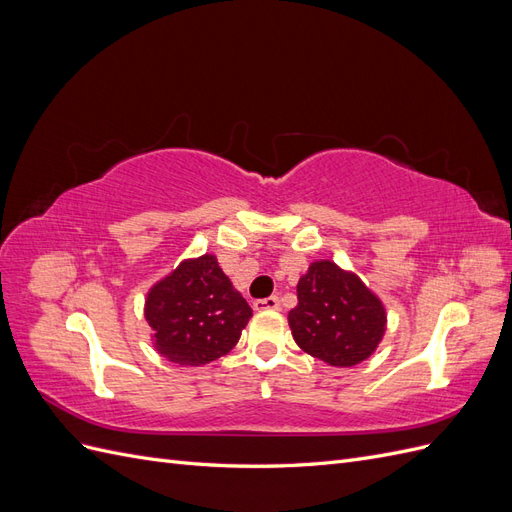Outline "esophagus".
I'll list each match as a JSON object with an SVG mask.
<instances>
[{
	"label": "esophagus",
	"mask_w": 512,
	"mask_h": 512,
	"mask_svg": "<svg viewBox=\"0 0 512 512\" xmlns=\"http://www.w3.org/2000/svg\"><path fill=\"white\" fill-rule=\"evenodd\" d=\"M254 309H280V299L277 297L258 299V301H254Z\"/></svg>",
	"instance_id": "34e87169"
}]
</instances>
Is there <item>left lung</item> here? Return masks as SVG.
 I'll list each match as a JSON object with an SVG mask.
<instances>
[{"mask_svg":"<svg viewBox=\"0 0 512 512\" xmlns=\"http://www.w3.org/2000/svg\"><path fill=\"white\" fill-rule=\"evenodd\" d=\"M297 299L288 322L294 342L307 354L352 367L378 348L386 327L384 307L359 277L335 262H312L297 284Z\"/></svg>","mask_w":512,"mask_h":512,"instance_id":"8db88e82","label":"left lung"}]
</instances>
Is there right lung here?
<instances>
[{"label": "right lung", "instance_id": "1", "mask_svg": "<svg viewBox=\"0 0 512 512\" xmlns=\"http://www.w3.org/2000/svg\"><path fill=\"white\" fill-rule=\"evenodd\" d=\"M145 318L153 346L179 365H207L230 352L252 318V307L205 254L185 260L147 294Z\"/></svg>", "mask_w": 512, "mask_h": 512}]
</instances>
